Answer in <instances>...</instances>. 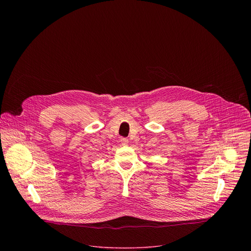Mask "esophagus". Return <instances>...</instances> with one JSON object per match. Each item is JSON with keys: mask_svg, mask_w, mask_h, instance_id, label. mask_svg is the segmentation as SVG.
<instances>
[{"mask_svg": "<svg viewBox=\"0 0 251 251\" xmlns=\"http://www.w3.org/2000/svg\"><path fill=\"white\" fill-rule=\"evenodd\" d=\"M120 142H121V144H122L123 146H127L128 143H129V140H128L127 138H121V139H120Z\"/></svg>", "mask_w": 251, "mask_h": 251, "instance_id": "obj_1", "label": "esophagus"}]
</instances>
